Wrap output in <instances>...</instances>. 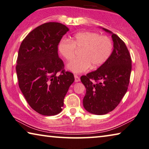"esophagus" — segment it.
<instances>
[{
	"instance_id": "esophagus-1",
	"label": "esophagus",
	"mask_w": 149,
	"mask_h": 149,
	"mask_svg": "<svg viewBox=\"0 0 149 149\" xmlns=\"http://www.w3.org/2000/svg\"><path fill=\"white\" fill-rule=\"evenodd\" d=\"M80 80V77L78 76L77 74H74V81L75 82H79Z\"/></svg>"
}]
</instances>
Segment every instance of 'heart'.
<instances>
[{
  "label": "heart",
  "mask_w": 149,
  "mask_h": 149,
  "mask_svg": "<svg viewBox=\"0 0 149 149\" xmlns=\"http://www.w3.org/2000/svg\"><path fill=\"white\" fill-rule=\"evenodd\" d=\"M58 52L67 61L74 58L75 52L80 50L79 58L67 65V69L74 73L87 71L90 68L98 67L104 64L113 52V43L110 38L92 32L82 31L75 34L70 41L64 39L58 45Z\"/></svg>",
  "instance_id": "obj_1"
}]
</instances>
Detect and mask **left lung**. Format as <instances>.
Instances as JSON below:
<instances>
[{
  "label": "left lung",
  "mask_w": 149,
  "mask_h": 149,
  "mask_svg": "<svg viewBox=\"0 0 149 149\" xmlns=\"http://www.w3.org/2000/svg\"><path fill=\"white\" fill-rule=\"evenodd\" d=\"M111 34L113 50L107 61L94 71L80 77L86 89L83 106L86 111L104 115L113 110L127 91L131 72V58L124 41Z\"/></svg>",
  "instance_id": "left-lung-1"
}]
</instances>
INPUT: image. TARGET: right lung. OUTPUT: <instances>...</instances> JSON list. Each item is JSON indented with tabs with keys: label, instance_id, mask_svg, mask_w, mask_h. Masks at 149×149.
Returning a JSON list of instances; mask_svg holds the SVG:
<instances>
[{
	"label": "right lung",
	"instance_id": "1",
	"mask_svg": "<svg viewBox=\"0 0 149 149\" xmlns=\"http://www.w3.org/2000/svg\"><path fill=\"white\" fill-rule=\"evenodd\" d=\"M68 31L61 23H45L30 31L19 46L16 67L19 87L31 108L41 115L62 111L65 95L74 81L58 55V43Z\"/></svg>",
	"mask_w": 149,
	"mask_h": 149
}]
</instances>
